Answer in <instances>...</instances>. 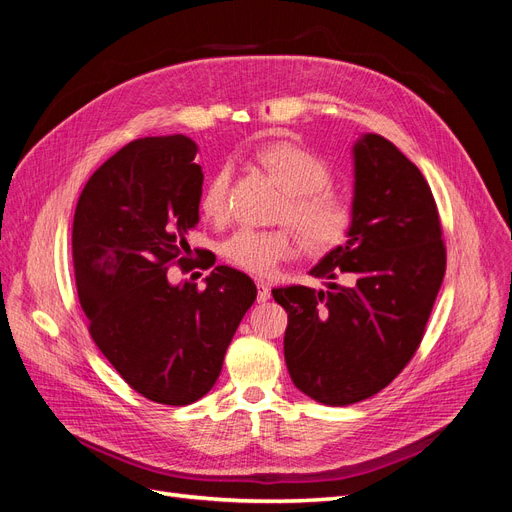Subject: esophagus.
Segmentation results:
<instances>
[{
	"label": "esophagus",
	"mask_w": 512,
	"mask_h": 512,
	"mask_svg": "<svg viewBox=\"0 0 512 512\" xmlns=\"http://www.w3.org/2000/svg\"><path fill=\"white\" fill-rule=\"evenodd\" d=\"M258 303H267L271 299V284L265 280H258Z\"/></svg>",
	"instance_id": "obj_1"
}]
</instances>
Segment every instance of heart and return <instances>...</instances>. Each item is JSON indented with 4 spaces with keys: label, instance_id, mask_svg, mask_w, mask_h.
Listing matches in <instances>:
<instances>
[{
    "label": "heart",
    "instance_id": "obj_1",
    "mask_svg": "<svg viewBox=\"0 0 512 512\" xmlns=\"http://www.w3.org/2000/svg\"><path fill=\"white\" fill-rule=\"evenodd\" d=\"M258 160L286 192V203L277 218L292 224L307 252L324 254L346 241L352 228V209L346 198L329 190L331 170L316 153L292 143H273L258 153ZM228 183V166L220 168L207 183L200 198V209L207 218H226ZM294 252L297 239L288 228H239L222 245L230 265L254 275L271 273Z\"/></svg>",
    "mask_w": 512,
    "mask_h": 512
}]
</instances>
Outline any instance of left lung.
Listing matches in <instances>:
<instances>
[{
  "label": "left lung",
  "instance_id": "left-lung-1",
  "mask_svg": "<svg viewBox=\"0 0 512 512\" xmlns=\"http://www.w3.org/2000/svg\"><path fill=\"white\" fill-rule=\"evenodd\" d=\"M352 162L348 241L309 271L327 290L273 288L288 312L290 378L324 406L376 395L408 365L446 269L436 200L421 170L380 134L356 138ZM339 272L346 285L332 282Z\"/></svg>",
  "mask_w": 512,
  "mask_h": 512
}]
</instances>
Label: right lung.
<instances>
[{"instance_id": "add662e5", "label": "right lung", "mask_w": 512, "mask_h": 512, "mask_svg": "<svg viewBox=\"0 0 512 512\" xmlns=\"http://www.w3.org/2000/svg\"><path fill=\"white\" fill-rule=\"evenodd\" d=\"M196 153L183 134L119 149L85 183L72 226L76 290L91 337L136 393L166 406H188L213 389L256 301L250 277L224 265L205 277V290L168 280L170 262L188 265L185 235L198 224Z\"/></svg>"}]
</instances>
